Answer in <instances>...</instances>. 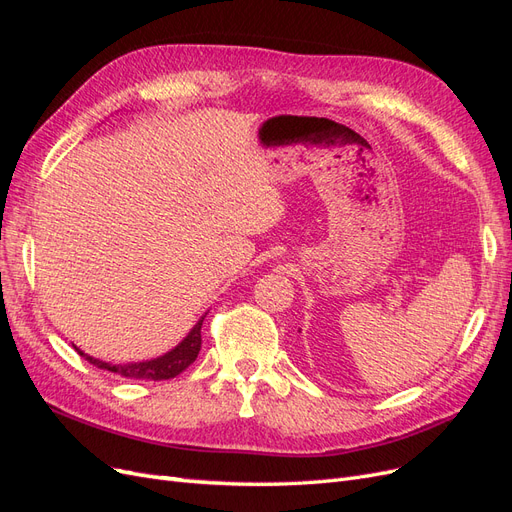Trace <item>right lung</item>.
<instances>
[{
    "label": "right lung",
    "mask_w": 512,
    "mask_h": 512,
    "mask_svg": "<svg viewBox=\"0 0 512 512\" xmlns=\"http://www.w3.org/2000/svg\"><path fill=\"white\" fill-rule=\"evenodd\" d=\"M205 316L194 324L190 333L185 335L173 350H168L166 354L156 356V359H149V361L106 363V361H100V359H94V356L85 354L81 348L74 346V350L79 352L83 359L89 361L91 365H96L98 369L111 371V374H117L121 378H130V380H170V378L179 376L183 369H188L196 361V356L200 352V344H203L200 329H203Z\"/></svg>",
    "instance_id": "add662e5"
}]
</instances>
